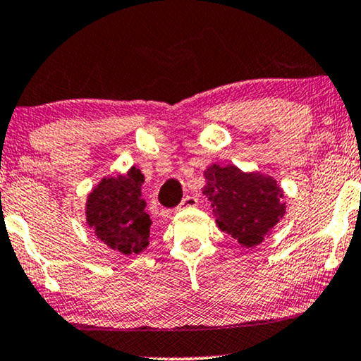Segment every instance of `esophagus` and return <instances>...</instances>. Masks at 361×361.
I'll use <instances>...</instances> for the list:
<instances>
[{"label":"esophagus","instance_id":"34e87169","mask_svg":"<svg viewBox=\"0 0 361 361\" xmlns=\"http://www.w3.org/2000/svg\"><path fill=\"white\" fill-rule=\"evenodd\" d=\"M197 202H199V199H197L195 195H185L179 204V209H184V207H195Z\"/></svg>","mask_w":361,"mask_h":361}]
</instances>
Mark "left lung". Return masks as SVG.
I'll use <instances>...</instances> for the list:
<instances>
[{
	"instance_id": "left-lung-1",
	"label": "left lung",
	"mask_w": 361,
	"mask_h": 361,
	"mask_svg": "<svg viewBox=\"0 0 361 361\" xmlns=\"http://www.w3.org/2000/svg\"><path fill=\"white\" fill-rule=\"evenodd\" d=\"M204 194L210 197L220 230L246 248L259 245L283 219L286 207L274 179L245 174L235 166L214 164L205 171Z\"/></svg>"
}]
</instances>
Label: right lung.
<instances>
[{
	"mask_svg": "<svg viewBox=\"0 0 361 361\" xmlns=\"http://www.w3.org/2000/svg\"><path fill=\"white\" fill-rule=\"evenodd\" d=\"M145 176L131 167L126 176L103 179L87 200V221L103 243L123 255L141 253L149 245L151 219L141 199Z\"/></svg>",
	"mask_w": 361,
	"mask_h": 361,
	"instance_id": "1",
	"label": "right lung"
}]
</instances>
